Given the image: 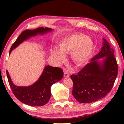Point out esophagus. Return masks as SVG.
<instances>
[{
  "mask_svg": "<svg viewBox=\"0 0 124 124\" xmlns=\"http://www.w3.org/2000/svg\"><path fill=\"white\" fill-rule=\"evenodd\" d=\"M70 76V74L69 73V72H68V71H65V72H64V77L65 78H68Z\"/></svg>",
  "mask_w": 124,
  "mask_h": 124,
  "instance_id": "esophagus-1",
  "label": "esophagus"
}]
</instances>
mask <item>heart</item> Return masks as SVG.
Returning a JSON list of instances; mask_svg holds the SVG:
<instances>
[{
	"label": "heart",
	"mask_w": 124,
	"mask_h": 124,
	"mask_svg": "<svg viewBox=\"0 0 124 124\" xmlns=\"http://www.w3.org/2000/svg\"><path fill=\"white\" fill-rule=\"evenodd\" d=\"M93 49V43L87 36L80 34L63 37L59 48L55 47L51 51L52 56L58 63L66 60L65 53L72 52V57L78 64L85 62L91 56Z\"/></svg>",
	"instance_id": "1"
}]
</instances>
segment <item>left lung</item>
Masks as SVG:
<instances>
[{
	"label": "left lung",
	"mask_w": 124,
	"mask_h": 124,
	"mask_svg": "<svg viewBox=\"0 0 124 124\" xmlns=\"http://www.w3.org/2000/svg\"><path fill=\"white\" fill-rule=\"evenodd\" d=\"M114 51L103 39V46L77 74H72V95L80 103H88L101 99L109 93L117 76L118 67ZM104 57L102 63L98 59Z\"/></svg>",
	"instance_id": "left-lung-1"
}]
</instances>
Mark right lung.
Here are the masks:
<instances>
[{
	"mask_svg": "<svg viewBox=\"0 0 124 124\" xmlns=\"http://www.w3.org/2000/svg\"><path fill=\"white\" fill-rule=\"evenodd\" d=\"M52 31L49 28L39 27L33 30L26 29L22 32L11 46L9 54L24 41L36 36L42 35ZM7 76L11 90L16 98L21 102L31 106H42L49 101L52 85L63 77V70L58 67L46 66L38 80L32 85L24 87L14 85L11 81L8 70Z\"/></svg>",
	"mask_w": 124,
	"mask_h": 124,
	"instance_id": "obj_1",
	"label": "right lung"
}]
</instances>
